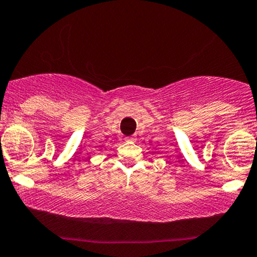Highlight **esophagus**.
Returning <instances> with one entry per match:
<instances>
[{
  "instance_id": "esophagus-1",
  "label": "esophagus",
  "mask_w": 257,
  "mask_h": 257,
  "mask_svg": "<svg viewBox=\"0 0 257 257\" xmlns=\"http://www.w3.org/2000/svg\"><path fill=\"white\" fill-rule=\"evenodd\" d=\"M125 141L126 142H133V141H134V139H133V138H125Z\"/></svg>"
}]
</instances>
